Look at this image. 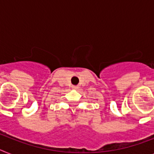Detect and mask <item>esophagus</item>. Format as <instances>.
<instances>
[{
    "label": "esophagus",
    "instance_id": "34e87169",
    "mask_svg": "<svg viewBox=\"0 0 154 154\" xmlns=\"http://www.w3.org/2000/svg\"><path fill=\"white\" fill-rule=\"evenodd\" d=\"M72 88H73V89H77V88H78V87H77V86H72Z\"/></svg>",
    "mask_w": 154,
    "mask_h": 154
}]
</instances>
